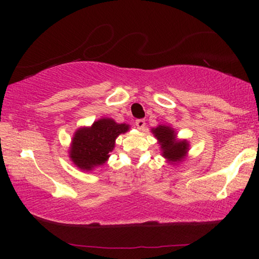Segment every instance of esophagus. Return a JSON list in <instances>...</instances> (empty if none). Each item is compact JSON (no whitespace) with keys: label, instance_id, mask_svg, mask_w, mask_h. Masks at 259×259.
<instances>
[{"label":"esophagus","instance_id":"34e87169","mask_svg":"<svg viewBox=\"0 0 259 259\" xmlns=\"http://www.w3.org/2000/svg\"><path fill=\"white\" fill-rule=\"evenodd\" d=\"M145 125H146V122H145L144 119H138L136 120V126L138 130H144L145 128Z\"/></svg>","mask_w":259,"mask_h":259}]
</instances>
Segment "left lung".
<instances>
[{"label": "left lung", "instance_id": "1", "mask_svg": "<svg viewBox=\"0 0 259 259\" xmlns=\"http://www.w3.org/2000/svg\"><path fill=\"white\" fill-rule=\"evenodd\" d=\"M151 132L157 138L161 155L167 162L177 165L185 160L190 150V143L186 139H178L176 130L173 127L158 125L152 128Z\"/></svg>", "mask_w": 259, "mask_h": 259}]
</instances>
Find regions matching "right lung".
<instances>
[{
	"mask_svg": "<svg viewBox=\"0 0 259 259\" xmlns=\"http://www.w3.org/2000/svg\"><path fill=\"white\" fill-rule=\"evenodd\" d=\"M128 130L130 125L118 123L112 118H101L91 126L80 127L70 141V160L81 171H93L108 160L116 138Z\"/></svg>",
	"mask_w": 259,
	"mask_h": 259,
	"instance_id": "right-lung-1",
	"label": "right lung"
}]
</instances>
